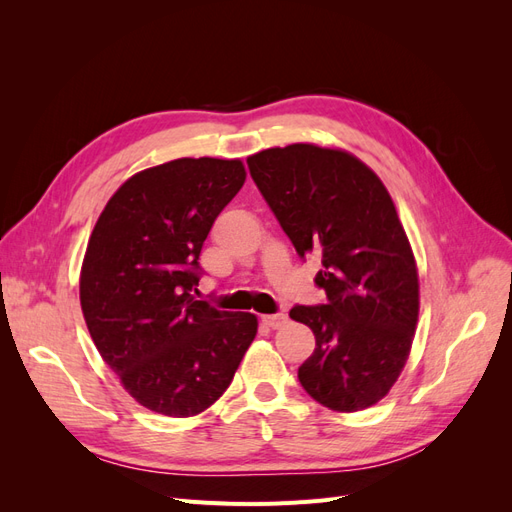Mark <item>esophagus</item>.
<instances>
[{
  "label": "esophagus",
  "mask_w": 512,
  "mask_h": 512,
  "mask_svg": "<svg viewBox=\"0 0 512 512\" xmlns=\"http://www.w3.org/2000/svg\"><path fill=\"white\" fill-rule=\"evenodd\" d=\"M288 316L286 314H269V316H262V324L269 329H280L282 324H286Z\"/></svg>",
  "instance_id": "obj_1"
}]
</instances>
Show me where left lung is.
<instances>
[{
  "instance_id": "1",
  "label": "left lung",
  "mask_w": 512,
  "mask_h": 512,
  "mask_svg": "<svg viewBox=\"0 0 512 512\" xmlns=\"http://www.w3.org/2000/svg\"><path fill=\"white\" fill-rule=\"evenodd\" d=\"M247 168L297 254L322 260L314 282L327 301L290 309L316 335L301 386L337 412L374 406L404 369L418 318L412 247L389 192L350 153L305 143L260 151Z\"/></svg>"
}]
</instances>
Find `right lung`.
<instances>
[{
  "label": "right lung",
  "mask_w": 512,
  "mask_h": 512,
  "mask_svg": "<svg viewBox=\"0 0 512 512\" xmlns=\"http://www.w3.org/2000/svg\"><path fill=\"white\" fill-rule=\"evenodd\" d=\"M241 160L181 158L136 173L89 237L81 307L104 363L138 404L185 418L228 389L258 320L196 301L200 252L241 190Z\"/></svg>",
  "instance_id": "right-lung-1"
}]
</instances>
